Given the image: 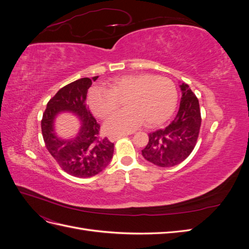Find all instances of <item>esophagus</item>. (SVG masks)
I'll return each mask as SVG.
<instances>
[{
  "instance_id": "esophagus-1",
  "label": "esophagus",
  "mask_w": 249,
  "mask_h": 249,
  "mask_svg": "<svg viewBox=\"0 0 249 249\" xmlns=\"http://www.w3.org/2000/svg\"><path fill=\"white\" fill-rule=\"evenodd\" d=\"M126 134H118V135H112V136L109 137V140L110 141H116L117 139H120L123 137H125Z\"/></svg>"
}]
</instances>
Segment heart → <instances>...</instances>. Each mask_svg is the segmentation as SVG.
Here are the masks:
<instances>
[{
	"label": "heart",
	"instance_id": "b5f03b06",
	"mask_svg": "<svg viewBox=\"0 0 249 249\" xmlns=\"http://www.w3.org/2000/svg\"><path fill=\"white\" fill-rule=\"evenodd\" d=\"M125 109L112 115L105 124L109 134L136 130L143 123L148 126L167 120L176 109L177 87L169 78L149 73L127 74L94 87L88 94V106L93 114L107 118L124 100Z\"/></svg>",
	"mask_w": 249,
	"mask_h": 249
}]
</instances>
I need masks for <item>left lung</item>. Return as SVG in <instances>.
Instances as JSON below:
<instances>
[{
	"label": "left lung",
	"instance_id": "1",
	"mask_svg": "<svg viewBox=\"0 0 249 249\" xmlns=\"http://www.w3.org/2000/svg\"><path fill=\"white\" fill-rule=\"evenodd\" d=\"M182 97L175 119L164 129L150 132L142 156L160 167L182 163L192 153L198 139L201 116L198 99L187 84L180 85Z\"/></svg>",
	"mask_w": 249,
	"mask_h": 249
}]
</instances>
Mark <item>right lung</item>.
Wrapping results in <instances>:
<instances>
[{"mask_svg":"<svg viewBox=\"0 0 249 249\" xmlns=\"http://www.w3.org/2000/svg\"><path fill=\"white\" fill-rule=\"evenodd\" d=\"M97 78H82L62 87L49 101L42 115L41 132L46 147L62 170L72 177L97 175L108 166L114 153V143L101 136V125L86 105L88 89ZM62 110L76 112L81 118V130L71 141L59 140L53 131V118Z\"/></svg>","mask_w":249,"mask_h":249,"instance_id":"1","label":"right lung"}]
</instances>
